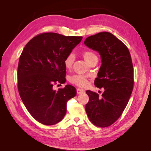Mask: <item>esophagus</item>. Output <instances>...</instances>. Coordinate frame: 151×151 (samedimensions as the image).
I'll use <instances>...</instances> for the list:
<instances>
[{
    "label": "esophagus",
    "mask_w": 151,
    "mask_h": 151,
    "mask_svg": "<svg viewBox=\"0 0 151 151\" xmlns=\"http://www.w3.org/2000/svg\"><path fill=\"white\" fill-rule=\"evenodd\" d=\"M84 93V91L83 90V89H77V93L78 94H82V93Z\"/></svg>",
    "instance_id": "1"
}]
</instances>
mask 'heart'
Instances as JSON below:
<instances>
[{"label":"heart","mask_w":151,"mask_h":151,"mask_svg":"<svg viewBox=\"0 0 151 151\" xmlns=\"http://www.w3.org/2000/svg\"><path fill=\"white\" fill-rule=\"evenodd\" d=\"M83 56L84 60L88 62L89 64L93 61L94 59H96L97 56L96 54L91 51H85L83 53ZM75 60V55L73 53H70L65 57L64 60V65L67 69H70L72 68L73 63ZM70 82L73 84L78 86L80 87H84L88 84V79L84 76L74 75L70 78Z\"/></svg>","instance_id":"heart-1"}]
</instances>
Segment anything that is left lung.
<instances>
[{
	"mask_svg": "<svg viewBox=\"0 0 151 151\" xmlns=\"http://www.w3.org/2000/svg\"><path fill=\"white\" fill-rule=\"evenodd\" d=\"M84 44L100 55L101 65L94 84L104 89L101 97L91 91H86L89 100L86 104V111L94 125L107 127L121 116L133 90L130 53L122 41L108 32L89 36Z\"/></svg>",
	"mask_w": 151,
	"mask_h": 151,
	"instance_id": "1",
	"label": "left lung"
}]
</instances>
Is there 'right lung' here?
Here are the masks:
<instances>
[{"instance_id": "right-lung-1", "label": "right lung", "mask_w": 151, "mask_h": 151, "mask_svg": "<svg viewBox=\"0 0 151 151\" xmlns=\"http://www.w3.org/2000/svg\"><path fill=\"white\" fill-rule=\"evenodd\" d=\"M83 39L55 33L40 34L26 44L17 68L18 91L24 106L36 120L43 125L60 122L67 112V102L76 96L71 85L54 90L65 83L64 60Z\"/></svg>"}]
</instances>
